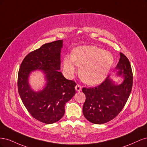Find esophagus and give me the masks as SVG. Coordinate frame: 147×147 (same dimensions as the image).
I'll return each instance as SVG.
<instances>
[{"mask_svg": "<svg viewBox=\"0 0 147 147\" xmlns=\"http://www.w3.org/2000/svg\"><path fill=\"white\" fill-rule=\"evenodd\" d=\"M75 90L77 92H80L82 91V86L79 84H77L76 86H75Z\"/></svg>", "mask_w": 147, "mask_h": 147, "instance_id": "esophagus-1", "label": "esophagus"}]
</instances>
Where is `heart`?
Instances as JSON below:
<instances>
[{
	"label": "heart",
	"instance_id": "obj_1",
	"mask_svg": "<svg viewBox=\"0 0 147 147\" xmlns=\"http://www.w3.org/2000/svg\"><path fill=\"white\" fill-rule=\"evenodd\" d=\"M112 55L94 46H83L76 49L73 55H65L63 71L65 76L72 78L81 66L80 74L83 81L90 85L103 82L113 64Z\"/></svg>",
	"mask_w": 147,
	"mask_h": 147
}]
</instances>
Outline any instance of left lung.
I'll list each match as a JSON object with an SVG mask.
<instances>
[{
    "label": "left lung",
    "instance_id": "8db88e82",
    "mask_svg": "<svg viewBox=\"0 0 147 147\" xmlns=\"http://www.w3.org/2000/svg\"><path fill=\"white\" fill-rule=\"evenodd\" d=\"M120 58L114 72L122 82L117 83L110 75L95 88H83L86 96L83 113L89 121L101 124L113 119L122 110L132 87V72L127 57L119 53Z\"/></svg>",
    "mask_w": 147,
    "mask_h": 147
}]
</instances>
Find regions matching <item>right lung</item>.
<instances>
[{"instance_id": "1", "label": "right lung", "mask_w": 147, "mask_h": 147, "mask_svg": "<svg viewBox=\"0 0 147 147\" xmlns=\"http://www.w3.org/2000/svg\"><path fill=\"white\" fill-rule=\"evenodd\" d=\"M63 40L45 43L25 57L18 72V88L26 109L39 121L52 124L64 116L65 105L75 94L76 83L67 80L61 72V52ZM35 70L42 71L46 83L35 91L29 77Z\"/></svg>"}]
</instances>
